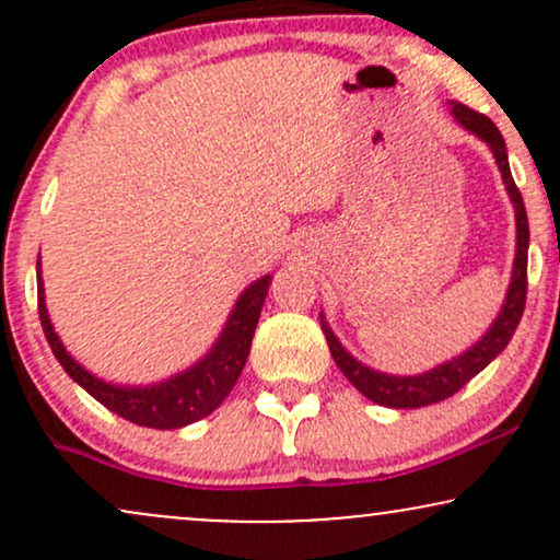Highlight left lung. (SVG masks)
<instances>
[{
	"label": "left lung",
	"instance_id": "8db88e82",
	"mask_svg": "<svg viewBox=\"0 0 560 560\" xmlns=\"http://www.w3.org/2000/svg\"><path fill=\"white\" fill-rule=\"evenodd\" d=\"M453 115L458 118L460 126H466L468 131L477 133L479 139H485L490 144L494 160H498V168L503 173V182L508 195L513 199V208H516V260H513V279L508 287L503 311H500L498 320L492 324V329L479 339L471 350H466L464 355L455 358V361L442 363L440 369L427 371L419 376H387L371 371L369 365L358 363L342 345L337 342L326 320H320V329L326 334V342H329L334 363L342 369V374L350 378L352 387L361 395L369 397L378 405H387V408H423V405H434L453 397L455 392L464 389L479 371H485L500 352L505 350V345L511 342L513 331H516L518 320L524 316L526 305V249H529V221H526V208L522 191H518L516 182L511 176V165H508V152L503 133L498 131V126L492 124L487 115H481L471 107L453 102Z\"/></svg>",
	"mask_w": 560,
	"mask_h": 560
}]
</instances>
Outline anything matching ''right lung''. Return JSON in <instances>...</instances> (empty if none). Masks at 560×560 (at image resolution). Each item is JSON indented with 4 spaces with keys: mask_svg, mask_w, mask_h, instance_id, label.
I'll return each mask as SVG.
<instances>
[{
    "mask_svg": "<svg viewBox=\"0 0 560 560\" xmlns=\"http://www.w3.org/2000/svg\"><path fill=\"white\" fill-rule=\"evenodd\" d=\"M268 284H271V276H262L253 287L244 289L213 350L197 365H191L189 371L163 384H155V387H113V384H105L102 378L89 374L86 369H81L68 355L66 347L57 339L52 324H49L47 305H44L42 273L36 279L38 320H42L44 337L52 347L57 361L68 371V376L79 382L94 400H100L113 413L124 416L126 421L139 423V427L178 429L213 413L218 405L226 400L229 392L234 389L236 378H240L244 363H247L249 345H253L255 326H258L260 307L266 302Z\"/></svg>",
    "mask_w": 560,
    "mask_h": 560,
    "instance_id": "1",
    "label": "right lung"
}]
</instances>
